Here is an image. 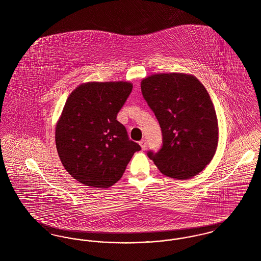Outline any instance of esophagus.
<instances>
[{"label": "esophagus", "instance_id": "obj_1", "mask_svg": "<svg viewBox=\"0 0 261 261\" xmlns=\"http://www.w3.org/2000/svg\"><path fill=\"white\" fill-rule=\"evenodd\" d=\"M139 144H140V146H141L142 149H147V141H146L145 139H144V140H141V141L139 142Z\"/></svg>", "mask_w": 261, "mask_h": 261}]
</instances>
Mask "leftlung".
Returning <instances> with one entry per match:
<instances>
[{"instance_id": "8db88e82", "label": "left lung", "mask_w": 261, "mask_h": 261, "mask_svg": "<svg viewBox=\"0 0 261 261\" xmlns=\"http://www.w3.org/2000/svg\"><path fill=\"white\" fill-rule=\"evenodd\" d=\"M144 99L162 133V147L148 156L161 172L190 179L211 162L218 144V122L211 97L193 75L152 74L143 79Z\"/></svg>"}]
</instances>
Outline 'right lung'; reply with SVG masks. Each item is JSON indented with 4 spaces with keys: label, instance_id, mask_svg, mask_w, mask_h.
<instances>
[{
    "label": "right lung",
    "instance_id": "1",
    "mask_svg": "<svg viewBox=\"0 0 261 261\" xmlns=\"http://www.w3.org/2000/svg\"><path fill=\"white\" fill-rule=\"evenodd\" d=\"M129 82H88L75 89L56 127V146L65 170L78 182L109 188L141 149L116 120L130 93Z\"/></svg>",
    "mask_w": 261,
    "mask_h": 261
}]
</instances>
